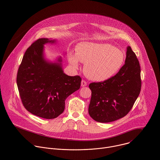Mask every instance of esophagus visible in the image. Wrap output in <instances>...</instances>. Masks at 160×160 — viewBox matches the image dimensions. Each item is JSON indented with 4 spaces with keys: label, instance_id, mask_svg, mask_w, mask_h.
<instances>
[{
    "label": "esophagus",
    "instance_id": "esophagus-1",
    "mask_svg": "<svg viewBox=\"0 0 160 160\" xmlns=\"http://www.w3.org/2000/svg\"><path fill=\"white\" fill-rule=\"evenodd\" d=\"M81 85H82V87L86 86L87 85V82H86L85 80H82V83H81Z\"/></svg>",
    "mask_w": 160,
    "mask_h": 160
}]
</instances>
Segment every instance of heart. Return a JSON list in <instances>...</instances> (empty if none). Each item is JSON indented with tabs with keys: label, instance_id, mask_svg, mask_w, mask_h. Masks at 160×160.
Returning <instances> with one entry per match:
<instances>
[{
	"label": "heart",
	"instance_id": "1",
	"mask_svg": "<svg viewBox=\"0 0 160 160\" xmlns=\"http://www.w3.org/2000/svg\"><path fill=\"white\" fill-rule=\"evenodd\" d=\"M125 55L122 50L108 44L81 42L76 54H70L69 61L74 67L78 61L85 63L86 76L95 82H104L115 76L122 68Z\"/></svg>",
	"mask_w": 160,
	"mask_h": 160
}]
</instances>
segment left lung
<instances>
[{
    "instance_id": "1",
    "label": "left lung",
    "mask_w": 160,
    "mask_h": 160,
    "mask_svg": "<svg viewBox=\"0 0 160 160\" xmlns=\"http://www.w3.org/2000/svg\"><path fill=\"white\" fill-rule=\"evenodd\" d=\"M89 87L92 96L88 111L95 121L113 122L128 114L142 87L139 62L131 47H127L125 64L115 76Z\"/></svg>"
}]
</instances>
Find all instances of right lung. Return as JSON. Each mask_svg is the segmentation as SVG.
Returning <instances> with one entry per match:
<instances>
[{
  "instance_id": "obj_1",
  "label": "right lung",
  "mask_w": 160,
  "mask_h": 160,
  "mask_svg": "<svg viewBox=\"0 0 160 160\" xmlns=\"http://www.w3.org/2000/svg\"><path fill=\"white\" fill-rule=\"evenodd\" d=\"M54 42L48 38L33 42L24 54L17 75L23 106L32 114L47 119L63 112L65 99L80 89L82 81L79 76L64 74L61 63H50L44 59V45Z\"/></svg>"
}]
</instances>
